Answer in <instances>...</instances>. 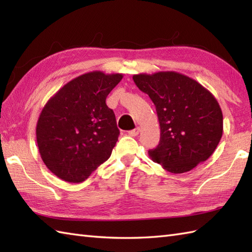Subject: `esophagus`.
<instances>
[{
  "label": "esophagus",
  "instance_id": "obj_1",
  "mask_svg": "<svg viewBox=\"0 0 252 252\" xmlns=\"http://www.w3.org/2000/svg\"><path fill=\"white\" fill-rule=\"evenodd\" d=\"M140 132H141L140 127H135L134 130L129 131V135H130V136H136V135H138V133H140Z\"/></svg>",
  "mask_w": 252,
  "mask_h": 252
}]
</instances>
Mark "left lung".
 Here are the masks:
<instances>
[{
	"label": "left lung",
	"mask_w": 252,
	"mask_h": 252,
	"mask_svg": "<svg viewBox=\"0 0 252 252\" xmlns=\"http://www.w3.org/2000/svg\"><path fill=\"white\" fill-rule=\"evenodd\" d=\"M133 80L156 107L160 141L148 151L171 173H184L206 161L223 133L218 100L194 79L174 71L134 74Z\"/></svg>",
	"instance_id": "1"
}]
</instances>
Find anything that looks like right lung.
<instances>
[{
  "mask_svg": "<svg viewBox=\"0 0 252 252\" xmlns=\"http://www.w3.org/2000/svg\"><path fill=\"white\" fill-rule=\"evenodd\" d=\"M121 73H84L47 101L36 123L41 158L58 178L80 183L110 157L120 132L106 98Z\"/></svg>",
  "mask_w": 252,
  "mask_h": 252,
  "instance_id": "add662e5",
  "label": "right lung"
}]
</instances>
